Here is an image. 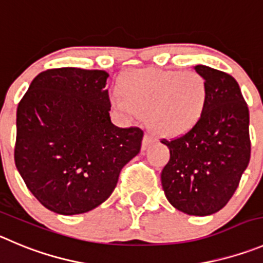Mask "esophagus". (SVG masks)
Here are the masks:
<instances>
[{
  "instance_id": "esophagus-1",
  "label": "esophagus",
  "mask_w": 263,
  "mask_h": 263,
  "mask_svg": "<svg viewBox=\"0 0 263 263\" xmlns=\"http://www.w3.org/2000/svg\"><path fill=\"white\" fill-rule=\"evenodd\" d=\"M153 143H154V139L152 137V135H149L148 132H146L143 137V144H141V148H143V151H146V149H148Z\"/></svg>"
}]
</instances>
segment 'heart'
Returning <instances> with one entry per match:
<instances>
[{
	"mask_svg": "<svg viewBox=\"0 0 263 263\" xmlns=\"http://www.w3.org/2000/svg\"><path fill=\"white\" fill-rule=\"evenodd\" d=\"M111 105L127 114H148L149 126L163 136L192 129L208 104V83L196 71L132 70L119 80Z\"/></svg>",
	"mask_w": 263,
	"mask_h": 263,
	"instance_id": "obj_1",
	"label": "heart"
}]
</instances>
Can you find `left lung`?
Wrapping results in <instances>:
<instances>
[{
  "label": "left lung",
  "mask_w": 263,
  "mask_h": 263,
  "mask_svg": "<svg viewBox=\"0 0 263 263\" xmlns=\"http://www.w3.org/2000/svg\"><path fill=\"white\" fill-rule=\"evenodd\" d=\"M195 70L208 83V104L192 129L161 140L170 149L161 181L175 209L203 217L227 205L249 165V109L231 75L203 65Z\"/></svg>",
  "instance_id": "obj_1"
}]
</instances>
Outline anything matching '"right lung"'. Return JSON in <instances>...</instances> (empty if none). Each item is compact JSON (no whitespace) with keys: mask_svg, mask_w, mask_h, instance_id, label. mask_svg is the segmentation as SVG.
<instances>
[{"mask_svg":"<svg viewBox=\"0 0 263 263\" xmlns=\"http://www.w3.org/2000/svg\"><path fill=\"white\" fill-rule=\"evenodd\" d=\"M107 78L102 70L43 71L16 109V168L32 195L57 214L101 205L141 149L143 129L111 123Z\"/></svg>","mask_w":263,"mask_h":263,"instance_id":"add662e5","label":"right lung"}]
</instances>
